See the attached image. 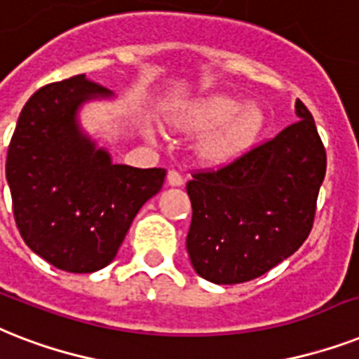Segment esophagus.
Here are the masks:
<instances>
[{
    "label": "esophagus",
    "mask_w": 359,
    "mask_h": 359,
    "mask_svg": "<svg viewBox=\"0 0 359 359\" xmlns=\"http://www.w3.org/2000/svg\"><path fill=\"white\" fill-rule=\"evenodd\" d=\"M166 183H168L170 187H182L183 185L182 174H180L177 170H168V174H166Z\"/></svg>",
    "instance_id": "1"
}]
</instances>
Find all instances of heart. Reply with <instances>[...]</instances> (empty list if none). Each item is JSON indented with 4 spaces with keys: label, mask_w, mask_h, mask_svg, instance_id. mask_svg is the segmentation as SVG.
<instances>
[{
    "label": "heart",
    "mask_w": 359,
    "mask_h": 359,
    "mask_svg": "<svg viewBox=\"0 0 359 359\" xmlns=\"http://www.w3.org/2000/svg\"><path fill=\"white\" fill-rule=\"evenodd\" d=\"M170 126L182 133H210L196 146L203 165L222 166L235 161L259 137L265 114L257 105H246L228 94H211L200 98L170 116Z\"/></svg>",
    "instance_id": "obj_1"
}]
</instances>
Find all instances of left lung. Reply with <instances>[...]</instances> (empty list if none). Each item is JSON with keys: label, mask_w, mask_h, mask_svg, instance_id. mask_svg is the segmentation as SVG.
I'll return each mask as SVG.
<instances>
[{"label": "left lung", "mask_w": 359, "mask_h": 359, "mask_svg": "<svg viewBox=\"0 0 359 359\" xmlns=\"http://www.w3.org/2000/svg\"><path fill=\"white\" fill-rule=\"evenodd\" d=\"M298 120L217 172L187 183V252L198 276L229 285L259 278L308 239L326 174V151L300 100Z\"/></svg>", "instance_id": "obj_1"}]
</instances>
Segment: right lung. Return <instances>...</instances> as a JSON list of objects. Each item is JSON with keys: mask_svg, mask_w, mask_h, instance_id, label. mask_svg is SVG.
<instances>
[{"mask_svg": "<svg viewBox=\"0 0 359 359\" xmlns=\"http://www.w3.org/2000/svg\"><path fill=\"white\" fill-rule=\"evenodd\" d=\"M111 98L85 74L46 85L24 105L8 146L5 176L20 235L66 272L107 266L135 215L165 182V168L116 165L83 131V105Z\"/></svg>", "mask_w": 359, "mask_h": 359, "instance_id": "obj_1", "label": "right lung"}]
</instances>
